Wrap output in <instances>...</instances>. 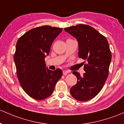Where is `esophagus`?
Wrapping results in <instances>:
<instances>
[{"instance_id":"34e87169","label":"esophagus","mask_w":124,"mask_h":124,"mask_svg":"<svg viewBox=\"0 0 124 124\" xmlns=\"http://www.w3.org/2000/svg\"><path fill=\"white\" fill-rule=\"evenodd\" d=\"M69 73V72L68 70H63V75H66L67 74H68Z\"/></svg>"}]
</instances>
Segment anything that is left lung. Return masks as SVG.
<instances>
[{
	"mask_svg": "<svg viewBox=\"0 0 124 124\" xmlns=\"http://www.w3.org/2000/svg\"><path fill=\"white\" fill-rule=\"evenodd\" d=\"M64 30L77 39L79 58L87 62L83 76L72 72L77 84L70 88V94L78 101H86L98 94L108 77L112 57L109 46L106 38L89 25L79 24Z\"/></svg>",
	"mask_w": 124,
	"mask_h": 124,
	"instance_id": "8db88e82",
	"label": "left lung"
}]
</instances>
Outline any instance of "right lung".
Segmentation results:
<instances>
[{"mask_svg":"<svg viewBox=\"0 0 124 124\" xmlns=\"http://www.w3.org/2000/svg\"><path fill=\"white\" fill-rule=\"evenodd\" d=\"M62 28L42 26L31 29L19 38L14 55L16 73L20 86L29 96L45 100L53 93L62 76L61 69L49 70L46 66L52 43Z\"/></svg>","mask_w":124,"mask_h":124,"instance_id":"obj_1","label":"right lung"}]
</instances>
